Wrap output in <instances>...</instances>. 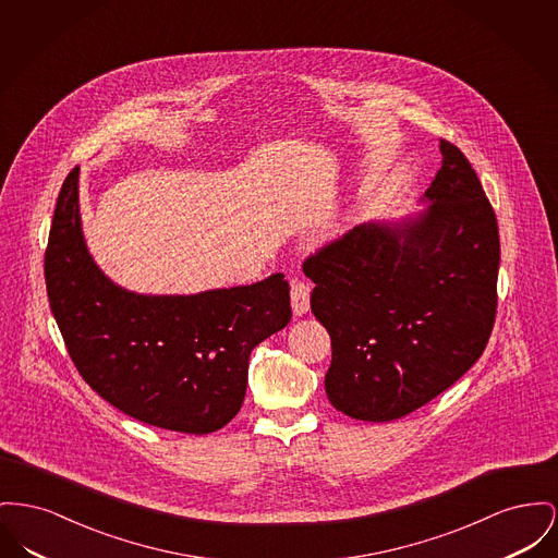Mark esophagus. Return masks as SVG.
I'll list each match as a JSON object with an SVG mask.
<instances>
[{"label":"esophagus","instance_id":"1","mask_svg":"<svg viewBox=\"0 0 558 558\" xmlns=\"http://www.w3.org/2000/svg\"><path fill=\"white\" fill-rule=\"evenodd\" d=\"M291 305H293V314L303 316L310 310V284L293 280L291 284Z\"/></svg>","mask_w":558,"mask_h":558}]
</instances>
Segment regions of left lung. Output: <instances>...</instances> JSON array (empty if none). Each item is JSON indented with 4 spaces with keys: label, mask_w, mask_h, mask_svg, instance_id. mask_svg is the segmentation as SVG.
Listing matches in <instances>:
<instances>
[{
    "label": "left lung",
    "mask_w": 558,
    "mask_h": 558,
    "mask_svg": "<svg viewBox=\"0 0 558 558\" xmlns=\"http://www.w3.org/2000/svg\"><path fill=\"white\" fill-rule=\"evenodd\" d=\"M426 210L364 223L303 263L312 312L330 335V404L392 422L451 388L481 359L497 310L499 231L483 185L456 145Z\"/></svg>",
    "instance_id": "8db88e82"
}]
</instances>
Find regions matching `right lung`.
I'll use <instances>...</instances> for the list:
<instances>
[{"instance_id":"right-lung-1","label":"right lung","mask_w":558,"mask_h":558,"mask_svg":"<svg viewBox=\"0 0 558 558\" xmlns=\"http://www.w3.org/2000/svg\"><path fill=\"white\" fill-rule=\"evenodd\" d=\"M80 168L57 199L44 274L50 310L84 381L149 426L210 434L242 407L248 356L291 320L284 274L197 295H138L90 257L80 219Z\"/></svg>"}]
</instances>
